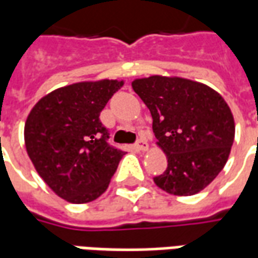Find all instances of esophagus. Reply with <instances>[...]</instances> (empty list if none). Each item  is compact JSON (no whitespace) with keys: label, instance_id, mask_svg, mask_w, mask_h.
Masks as SVG:
<instances>
[{"label":"esophagus","instance_id":"obj_1","mask_svg":"<svg viewBox=\"0 0 258 258\" xmlns=\"http://www.w3.org/2000/svg\"><path fill=\"white\" fill-rule=\"evenodd\" d=\"M135 148H137L138 151H148L149 145H148V142H146L144 138H140V140L137 141V144H135Z\"/></svg>","mask_w":258,"mask_h":258}]
</instances>
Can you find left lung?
<instances>
[{"mask_svg": "<svg viewBox=\"0 0 258 258\" xmlns=\"http://www.w3.org/2000/svg\"><path fill=\"white\" fill-rule=\"evenodd\" d=\"M153 118L167 168L153 178L167 194L190 196L220 174L235 137L231 109L218 92L196 81L152 76L133 81Z\"/></svg>", "mask_w": 258, "mask_h": 258, "instance_id": "8db88e82", "label": "left lung"}]
</instances>
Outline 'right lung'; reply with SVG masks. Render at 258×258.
<instances>
[{
    "label": "right lung",
    "mask_w": 258,
    "mask_h": 258,
    "mask_svg": "<svg viewBox=\"0 0 258 258\" xmlns=\"http://www.w3.org/2000/svg\"><path fill=\"white\" fill-rule=\"evenodd\" d=\"M121 85L101 80L62 87L37 102L26 120V149L37 173L70 203L99 198L125 155L109 144L99 118Z\"/></svg>",
    "instance_id": "obj_1"
}]
</instances>
